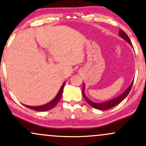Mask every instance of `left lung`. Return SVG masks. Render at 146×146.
I'll return each mask as SVG.
<instances>
[{"label": "left lung", "instance_id": "obj_1", "mask_svg": "<svg viewBox=\"0 0 146 146\" xmlns=\"http://www.w3.org/2000/svg\"><path fill=\"white\" fill-rule=\"evenodd\" d=\"M119 36H121L122 38H123L125 40H126L127 42H128L129 44L132 45L131 41H130V38H129L128 35H127L126 33L124 32V31H123V30L120 29L119 31ZM133 82H132L131 83V84L129 86L128 88H127V89L125 90L121 95H119V96L117 97V98H116L113 99V100H110V101L104 102V103H95V102H91L90 100H88V99L86 98V95H85V94H84V88H85L84 84L83 88H82V95H83L84 98V100H86V102L90 106H92L93 108H96V109H98V110H106L110 109V108H113L114 106H117L119 103H121V102L123 101V100H124L125 98H126L127 95L129 94L130 90H131L132 84H133Z\"/></svg>", "mask_w": 146, "mask_h": 146}]
</instances>
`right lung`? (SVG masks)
I'll return each instance as SVG.
<instances>
[{
  "label": "right lung",
  "instance_id": "obj_1",
  "mask_svg": "<svg viewBox=\"0 0 146 146\" xmlns=\"http://www.w3.org/2000/svg\"><path fill=\"white\" fill-rule=\"evenodd\" d=\"M64 87V83L62 86H61V88H60L59 92H58V95H56V98L53 99L52 101L48 102V104H46L40 106H27V105H25V106L26 107H27V108H31V109L32 110H36V111H46V110L51 109V108H53V107H55L57 104H58V103L59 102L60 99H61L62 95V93H63Z\"/></svg>",
  "mask_w": 146,
  "mask_h": 146
}]
</instances>
